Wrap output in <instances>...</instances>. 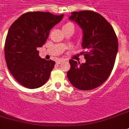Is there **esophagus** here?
Segmentation results:
<instances>
[{
  "label": "esophagus",
  "mask_w": 129,
  "mask_h": 129,
  "mask_svg": "<svg viewBox=\"0 0 129 129\" xmlns=\"http://www.w3.org/2000/svg\"><path fill=\"white\" fill-rule=\"evenodd\" d=\"M62 61H63V59H58V60H57V62H57V64H59L61 63Z\"/></svg>",
  "instance_id": "obj_1"
}]
</instances>
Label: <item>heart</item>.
Returning <instances> with one entry per match:
<instances>
[{"instance_id":"1","label":"heart","mask_w":129,"mask_h":129,"mask_svg":"<svg viewBox=\"0 0 129 129\" xmlns=\"http://www.w3.org/2000/svg\"><path fill=\"white\" fill-rule=\"evenodd\" d=\"M71 25V26H73V27H74V25H73V24H72V23H71V22L67 23L65 25Z\"/></svg>"}]
</instances>
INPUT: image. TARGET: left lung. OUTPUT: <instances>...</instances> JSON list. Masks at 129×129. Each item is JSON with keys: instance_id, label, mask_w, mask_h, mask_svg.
<instances>
[{"instance_id": "8db88e82", "label": "left lung", "mask_w": 129, "mask_h": 129, "mask_svg": "<svg viewBox=\"0 0 129 129\" xmlns=\"http://www.w3.org/2000/svg\"><path fill=\"white\" fill-rule=\"evenodd\" d=\"M69 19L82 29V46L86 51L80 54L86 61L78 64L71 59L67 77L77 89H95L107 80L113 69L118 51L117 37L111 25L95 12H73Z\"/></svg>"}]
</instances>
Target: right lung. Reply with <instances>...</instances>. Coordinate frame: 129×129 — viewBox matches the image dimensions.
Returning a JSON list of instances; mask_svg holds the SVG:
<instances>
[{"instance_id":"1","label":"right lung","mask_w":129,"mask_h":129,"mask_svg":"<svg viewBox=\"0 0 129 129\" xmlns=\"http://www.w3.org/2000/svg\"><path fill=\"white\" fill-rule=\"evenodd\" d=\"M45 12L22 14L9 28L5 44L8 70L20 84L35 89L47 82L55 62L41 58L38 47L45 43L50 30L63 18Z\"/></svg>"}]
</instances>
